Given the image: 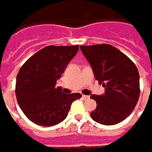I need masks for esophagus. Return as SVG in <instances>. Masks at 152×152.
<instances>
[{
	"label": "esophagus",
	"instance_id": "1",
	"mask_svg": "<svg viewBox=\"0 0 152 152\" xmlns=\"http://www.w3.org/2000/svg\"><path fill=\"white\" fill-rule=\"evenodd\" d=\"M82 97H83L84 100H88V99H90V96H85V95H83Z\"/></svg>",
	"mask_w": 152,
	"mask_h": 152
}]
</instances>
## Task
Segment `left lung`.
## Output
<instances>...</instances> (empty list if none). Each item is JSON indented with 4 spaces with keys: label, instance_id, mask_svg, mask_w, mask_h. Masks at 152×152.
I'll list each match as a JSON object with an SVG mask.
<instances>
[{
    "label": "left lung",
    "instance_id": "8db88e82",
    "mask_svg": "<svg viewBox=\"0 0 152 152\" xmlns=\"http://www.w3.org/2000/svg\"><path fill=\"white\" fill-rule=\"evenodd\" d=\"M99 84L105 87L102 96L91 95L96 108L91 112L94 121L114 125L129 117L140 97V74L135 64L111 45H81Z\"/></svg>",
    "mask_w": 152,
    "mask_h": 152
}]
</instances>
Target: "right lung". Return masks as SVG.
I'll return each mask as SVG.
<instances>
[{
	"label": "right lung",
	"instance_id": "obj_1",
	"mask_svg": "<svg viewBox=\"0 0 152 152\" xmlns=\"http://www.w3.org/2000/svg\"><path fill=\"white\" fill-rule=\"evenodd\" d=\"M79 46H46L29 57L17 75L16 96L27 118L37 125L50 127L67 118L71 104L82 97L79 93L63 94L56 88L67 64Z\"/></svg>",
	"mask_w": 152,
	"mask_h": 152
}]
</instances>
